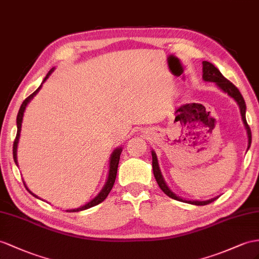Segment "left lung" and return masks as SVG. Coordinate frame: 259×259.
Returning <instances> with one entry per match:
<instances>
[{
    "instance_id": "obj_1",
    "label": "left lung",
    "mask_w": 259,
    "mask_h": 259,
    "mask_svg": "<svg viewBox=\"0 0 259 259\" xmlns=\"http://www.w3.org/2000/svg\"><path fill=\"white\" fill-rule=\"evenodd\" d=\"M202 78H203V81H205V82L215 83V85L218 86L219 89L223 91L224 93H227V94L230 97L233 98L234 101L236 102V104L238 105V107H240L244 127H245V129H246V132H247V138H248L247 150H248L249 147H250V143H251V132H250V129H249L247 121H246V116H245V114H246V104H245V101H244V98L240 93V91L237 90V88H235L234 84H232L230 81H228V79L222 75V73L219 71L213 64L208 62V61L202 62ZM151 153H152V167H153V174H154V177L156 180V183L158 184L160 188L163 190V193L166 194L168 197L173 198V199H175V200H178V201H184V202L196 204V205L208 204V203H211L212 201L217 200V199L219 198V197H214V198L209 199V200H186V199H183L182 197L177 196L176 194H174L173 191L169 189L166 182L164 181L163 175L161 173L160 166H158L156 153L153 150L151 151Z\"/></svg>"
}]
</instances>
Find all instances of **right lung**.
<instances>
[{"mask_svg": "<svg viewBox=\"0 0 259 259\" xmlns=\"http://www.w3.org/2000/svg\"><path fill=\"white\" fill-rule=\"evenodd\" d=\"M54 70H55V68H52V69L48 72V74L46 75V77L44 78V81H42L41 85L39 86V88H38L34 93H32L31 95H29L27 98L25 99V101H24V102H23V104H22V106H21V108H19V110H18L17 118H16V123H17V134H16V138H15L14 144H13V157H14V162H15V164L17 165V166H18V162H17V147H18L19 137H21L22 122H23V117H24L25 109H26V107H27V105L29 104V102L31 101V99L34 98V96H36V95H37V93H38L39 91H40V89H41V86H42L44 82H46V79H47V78L50 76V74H51L52 72H54ZM121 152H122V148H121V147H119V148H117V149H115L114 151H112V153H111L110 158H109V170H108V177H107V181H106V183H105V185H104V187L102 188V190L99 191V194H98L95 198H93L91 201H89L88 203H85L84 205H82V207L76 208V209L65 210L66 212H77V211L86 210V209H89V208L94 207V205H96V204H98V203H101V202H103V201L105 200L106 197L108 196V194L110 193V190H111L112 186H114V184H115L116 176H117L118 164H119V160H120V154H121ZM23 182H24V181H23ZM24 185H25L26 189H27L32 196H35L36 198H38L35 194H32L31 191L27 188V186H26L25 182H24Z\"/></svg>", "mask_w": 259, "mask_h": 259, "instance_id": "right-lung-1", "label": "right lung"}]
</instances>
